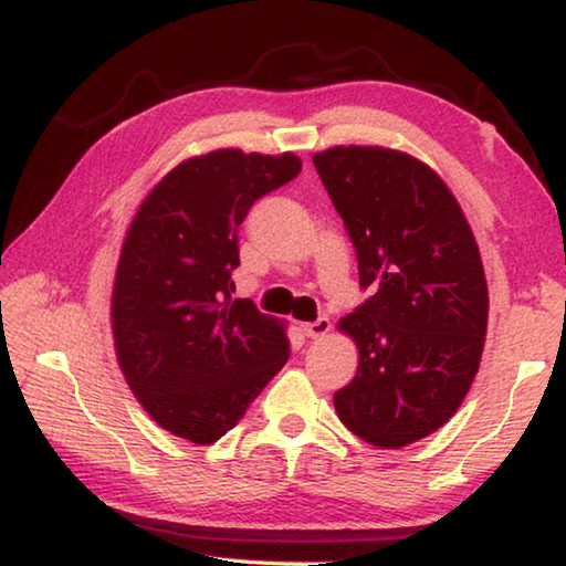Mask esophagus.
<instances>
[{
    "mask_svg": "<svg viewBox=\"0 0 566 566\" xmlns=\"http://www.w3.org/2000/svg\"><path fill=\"white\" fill-rule=\"evenodd\" d=\"M329 329H332V322H329L327 317H322V319H317V322H306V324H302V332H304L310 339H322L324 334H327Z\"/></svg>",
    "mask_w": 566,
    "mask_h": 566,
    "instance_id": "esophagus-1",
    "label": "esophagus"
}]
</instances>
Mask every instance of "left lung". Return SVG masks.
I'll list each match as a JSON object with an SVG mask.
<instances>
[{"instance_id":"1","label":"left lung","mask_w":566,"mask_h":566,"mask_svg":"<svg viewBox=\"0 0 566 566\" xmlns=\"http://www.w3.org/2000/svg\"><path fill=\"white\" fill-rule=\"evenodd\" d=\"M312 161L371 290L337 322L359 367L334 409L364 442L407 447L454 417L479 371L490 317L482 254L452 189L421 159L337 145Z\"/></svg>"}]
</instances>
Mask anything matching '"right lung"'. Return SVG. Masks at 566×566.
<instances>
[{"mask_svg": "<svg viewBox=\"0 0 566 566\" xmlns=\"http://www.w3.org/2000/svg\"><path fill=\"white\" fill-rule=\"evenodd\" d=\"M294 151L214 149L169 169L124 234L112 337L147 415L191 444H212L290 359L286 324L232 300L237 227L256 199L300 175Z\"/></svg>", "mask_w": 566, "mask_h": 566, "instance_id": "right-lung-1", "label": "right lung"}]
</instances>
